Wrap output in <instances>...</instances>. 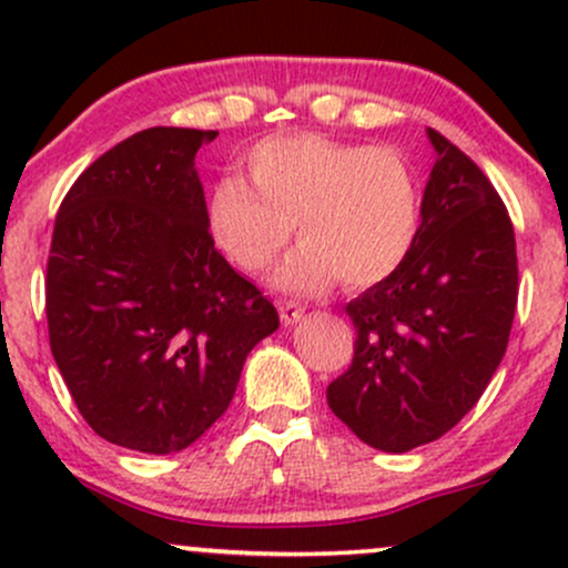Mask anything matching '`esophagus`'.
I'll return each mask as SVG.
<instances>
[{"label": "esophagus", "mask_w": 568, "mask_h": 568, "mask_svg": "<svg viewBox=\"0 0 568 568\" xmlns=\"http://www.w3.org/2000/svg\"><path fill=\"white\" fill-rule=\"evenodd\" d=\"M277 310H280V321H283L285 325L298 323L304 317V306L296 302H280Z\"/></svg>", "instance_id": "esophagus-1"}]
</instances>
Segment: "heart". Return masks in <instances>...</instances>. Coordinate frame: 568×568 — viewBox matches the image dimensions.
I'll return each instance as SVG.
<instances>
[{
    "mask_svg": "<svg viewBox=\"0 0 568 568\" xmlns=\"http://www.w3.org/2000/svg\"><path fill=\"white\" fill-rule=\"evenodd\" d=\"M253 186L224 175L205 205L207 232L234 266L262 275L291 243L304 245L277 272L288 291L379 285L414 251L422 181L393 146H366L315 133L270 135L245 158Z\"/></svg>",
    "mask_w": 568,
    "mask_h": 568,
    "instance_id": "heart-1",
    "label": "heart"
}]
</instances>
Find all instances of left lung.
I'll use <instances>...</instances> for the list:
<instances>
[{
    "instance_id": "1",
    "label": "left lung",
    "mask_w": 568,
    "mask_h": 568,
    "mask_svg": "<svg viewBox=\"0 0 568 568\" xmlns=\"http://www.w3.org/2000/svg\"><path fill=\"white\" fill-rule=\"evenodd\" d=\"M414 251L347 304L352 366L328 406L368 446L403 454L438 440L491 382L510 338L518 256L491 181L438 130Z\"/></svg>"
}]
</instances>
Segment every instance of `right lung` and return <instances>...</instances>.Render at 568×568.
Listing matches in <instances>:
<instances>
[{
    "instance_id": "add662e5",
    "label": "right lung",
    "mask_w": 568,
    "mask_h": 568,
    "mask_svg": "<svg viewBox=\"0 0 568 568\" xmlns=\"http://www.w3.org/2000/svg\"><path fill=\"white\" fill-rule=\"evenodd\" d=\"M216 130L149 128L84 171L55 216L50 349L82 419L143 454L192 446L230 408L280 317L216 251L197 158Z\"/></svg>"
}]
</instances>
